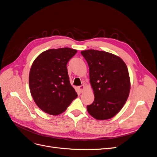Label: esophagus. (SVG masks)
<instances>
[{"label":"esophagus","instance_id":"1","mask_svg":"<svg viewBox=\"0 0 157 157\" xmlns=\"http://www.w3.org/2000/svg\"><path fill=\"white\" fill-rule=\"evenodd\" d=\"M78 89H79V90L81 92H82L84 90H85V86H84V85H82V86H78Z\"/></svg>","mask_w":157,"mask_h":157}]
</instances>
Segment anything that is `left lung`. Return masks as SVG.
Listing matches in <instances>:
<instances>
[{"label": "left lung", "mask_w": 157, "mask_h": 157, "mask_svg": "<svg viewBox=\"0 0 157 157\" xmlns=\"http://www.w3.org/2000/svg\"><path fill=\"white\" fill-rule=\"evenodd\" d=\"M89 67L90 82L94 101L87 106L95 119H110L126 103L130 91L127 66L119 56L105 51H81Z\"/></svg>", "instance_id": "obj_1"}]
</instances>
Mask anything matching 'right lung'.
<instances>
[{
  "label": "right lung",
  "instance_id": "right-lung-1",
  "mask_svg": "<svg viewBox=\"0 0 157 157\" xmlns=\"http://www.w3.org/2000/svg\"><path fill=\"white\" fill-rule=\"evenodd\" d=\"M77 52L69 48L50 49L33 61L29 76V89L33 100L44 113L58 115L77 98L67 68L69 60Z\"/></svg>",
  "mask_w": 157,
  "mask_h": 157
}]
</instances>
